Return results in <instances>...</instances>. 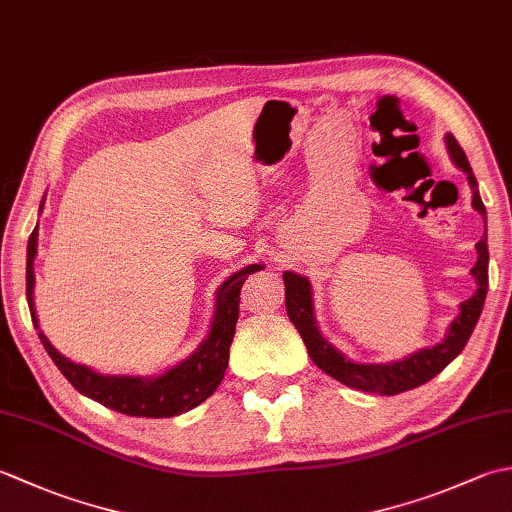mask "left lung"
Segmentation results:
<instances>
[{
	"label": "left lung",
	"mask_w": 512,
	"mask_h": 512,
	"mask_svg": "<svg viewBox=\"0 0 512 512\" xmlns=\"http://www.w3.org/2000/svg\"><path fill=\"white\" fill-rule=\"evenodd\" d=\"M444 143H447V151H449V158L453 160V165L460 167L466 173V180L471 184L473 209L480 213L486 222L484 202L480 198V189H477V180L473 176L469 160H466V154L453 134H444ZM475 248H477V262L471 268V275L477 284L475 295L460 303L458 317L449 323L447 334H444V339L440 343L431 347H422V350L400 358V361L358 363V361H352V358H347L341 350H336V347L321 334L317 317H314V292H312L310 279L292 273V270H286L284 273L288 317L299 330L314 365L323 369L325 374L336 378L339 383L347 387L367 391V394H380V396L402 394V391L420 387L433 376H438L442 369L464 350L466 341L471 339L475 323L482 314L486 290H488L486 233L480 242L475 244Z\"/></svg>",
	"instance_id": "left-lung-1"
}]
</instances>
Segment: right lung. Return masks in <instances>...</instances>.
Here are the masks:
<instances>
[{
  "instance_id": "add662e5",
  "label": "right lung",
  "mask_w": 512,
  "mask_h": 512,
  "mask_svg": "<svg viewBox=\"0 0 512 512\" xmlns=\"http://www.w3.org/2000/svg\"><path fill=\"white\" fill-rule=\"evenodd\" d=\"M43 200H46V195H43ZM43 200L39 213L43 211ZM37 237L39 226H35V231H32L28 239L26 255V295L30 317L54 365L61 369V374L70 380L79 394L101 402V405L118 413H127V416L171 418L198 407L200 402H204L220 387L228 367V350H231L235 323L239 317V292H242L246 275L262 270L264 264H248L246 268L224 279V284L215 290V308L209 334L184 361L169 367L167 372L158 376L101 374L88 365L65 358L39 328L35 310V266H32L37 257Z\"/></svg>"
}]
</instances>
